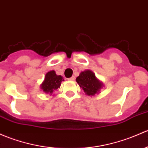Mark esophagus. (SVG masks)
<instances>
[{"instance_id":"obj_1","label":"esophagus","mask_w":148,"mask_h":148,"mask_svg":"<svg viewBox=\"0 0 148 148\" xmlns=\"http://www.w3.org/2000/svg\"><path fill=\"white\" fill-rule=\"evenodd\" d=\"M68 80H69V81H74V80H75V77H74V76H73V77H71V78L68 79Z\"/></svg>"}]
</instances>
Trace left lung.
Returning a JSON list of instances; mask_svg holds the SVG:
<instances>
[{
    "label": "left lung",
    "instance_id": "left-lung-1",
    "mask_svg": "<svg viewBox=\"0 0 148 148\" xmlns=\"http://www.w3.org/2000/svg\"><path fill=\"white\" fill-rule=\"evenodd\" d=\"M76 81L80 88L88 96H94L95 94H99L103 86L102 82L96 78L94 73L91 70L82 71L79 77H77Z\"/></svg>",
    "mask_w": 148,
    "mask_h": 148
}]
</instances>
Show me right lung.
Instances as JSON below:
<instances>
[{"label": "right lung", "instance_id": "right-lung-1", "mask_svg": "<svg viewBox=\"0 0 148 148\" xmlns=\"http://www.w3.org/2000/svg\"><path fill=\"white\" fill-rule=\"evenodd\" d=\"M64 80L62 76L57 75L55 71L52 70L46 74L40 88L45 93L52 95L54 91L60 88L62 82Z\"/></svg>", "mask_w": 148, "mask_h": 148}]
</instances>
